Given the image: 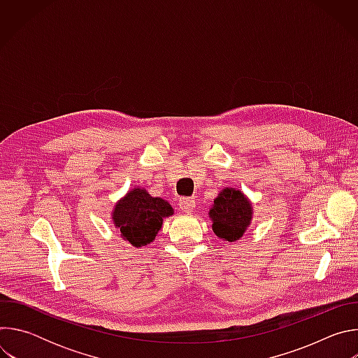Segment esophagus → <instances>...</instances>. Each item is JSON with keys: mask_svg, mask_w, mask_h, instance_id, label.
<instances>
[{"mask_svg": "<svg viewBox=\"0 0 358 358\" xmlns=\"http://www.w3.org/2000/svg\"><path fill=\"white\" fill-rule=\"evenodd\" d=\"M194 207H195V201H194L192 198H188V196L180 198V201H178V208H180V211H182V213H191V211L194 210Z\"/></svg>", "mask_w": 358, "mask_h": 358, "instance_id": "1", "label": "esophagus"}]
</instances>
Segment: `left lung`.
Instances as JSON below:
<instances>
[{"mask_svg":"<svg viewBox=\"0 0 358 358\" xmlns=\"http://www.w3.org/2000/svg\"><path fill=\"white\" fill-rule=\"evenodd\" d=\"M252 202L239 189L225 187L214 199L208 213L214 234L228 242H236L243 236L252 221Z\"/></svg>","mask_w":358,"mask_h":358,"instance_id":"8db88e82","label":"left lung"}]
</instances>
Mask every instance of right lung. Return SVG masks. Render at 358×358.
Listing matches in <instances>:
<instances>
[{
	"label": "right lung",
	"instance_id": "obj_1",
	"mask_svg": "<svg viewBox=\"0 0 358 358\" xmlns=\"http://www.w3.org/2000/svg\"><path fill=\"white\" fill-rule=\"evenodd\" d=\"M173 214L174 210L166 199L151 196L144 188L136 187L116 202L112 221L124 241L141 248L156 239L164 218Z\"/></svg>",
	"mask_w": 358,
	"mask_h": 358
}]
</instances>
